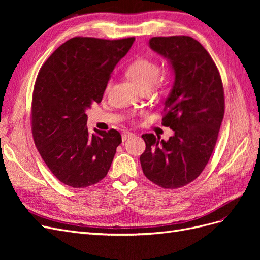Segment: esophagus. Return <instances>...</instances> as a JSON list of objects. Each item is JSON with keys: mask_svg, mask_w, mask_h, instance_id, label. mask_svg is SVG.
Segmentation results:
<instances>
[{"mask_svg": "<svg viewBox=\"0 0 260 260\" xmlns=\"http://www.w3.org/2000/svg\"><path fill=\"white\" fill-rule=\"evenodd\" d=\"M132 136H133V133H132V132H129V131H124V132H122V135H121L122 141L124 142L125 140L129 139V138H130V137H132Z\"/></svg>", "mask_w": 260, "mask_h": 260, "instance_id": "obj_1", "label": "esophagus"}]
</instances>
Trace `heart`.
Listing matches in <instances>:
<instances>
[{"label": "heart", "instance_id": "b5f03b06", "mask_svg": "<svg viewBox=\"0 0 260 260\" xmlns=\"http://www.w3.org/2000/svg\"><path fill=\"white\" fill-rule=\"evenodd\" d=\"M125 75L135 82L141 91H148L153 85L165 86L169 82V73L160 69L156 60L148 57H140L125 68Z\"/></svg>", "mask_w": 260, "mask_h": 260}]
</instances>
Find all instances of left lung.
<instances>
[{
    "label": "left lung",
    "mask_w": 260,
    "mask_h": 260,
    "mask_svg": "<svg viewBox=\"0 0 260 260\" xmlns=\"http://www.w3.org/2000/svg\"><path fill=\"white\" fill-rule=\"evenodd\" d=\"M149 46L168 58L175 72L162 116V125L175 135L168 141L143 135L146 147L140 161L149 181L174 190L191 183L206 167L224 116V91L215 61L195 39L154 37Z\"/></svg>",
    "instance_id": "obj_1"
}]
</instances>
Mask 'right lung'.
Listing matches in <instances>:
<instances>
[{
  "label": "right lung",
  "instance_id": "add662e5",
  "mask_svg": "<svg viewBox=\"0 0 260 260\" xmlns=\"http://www.w3.org/2000/svg\"><path fill=\"white\" fill-rule=\"evenodd\" d=\"M133 41V37H75L55 50L38 74L31 105L32 137L46 166L66 185H93L111 168L120 133L111 129L90 135L85 111L103 99L111 74Z\"/></svg>",
  "mask_w": 260,
  "mask_h": 260
}]
</instances>
